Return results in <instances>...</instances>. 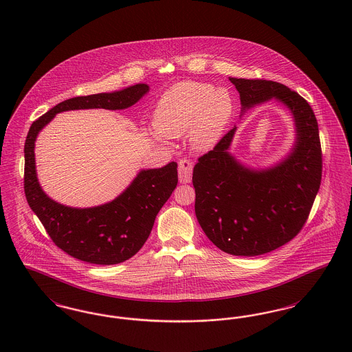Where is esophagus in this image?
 I'll list each match as a JSON object with an SVG mask.
<instances>
[{
    "instance_id": "esophagus-1",
    "label": "esophagus",
    "mask_w": 352,
    "mask_h": 352,
    "mask_svg": "<svg viewBox=\"0 0 352 352\" xmlns=\"http://www.w3.org/2000/svg\"><path fill=\"white\" fill-rule=\"evenodd\" d=\"M192 168H194V164L188 158L179 160V162H178V177H179L181 184H190L191 182Z\"/></svg>"
}]
</instances>
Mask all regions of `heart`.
Here are the masks:
<instances>
[{
	"label": "heart",
	"mask_w": 352,
	"mask_h": 352,
	"mask_svg": "<svg viewBox=\"0 0 352 352\" xmlns=\"http://www.w3.org/2000/svg\"><path fill=\"white\" fill-rule=\"evenodd\" d=\"M234 112L230 92L212 84L182 82L173 85L157 102L151 137L178 138L190 131V142L198 149L211 148L226 129Z\"/></svg>",
	"instance_id": "heart-1"
}]
</instances>
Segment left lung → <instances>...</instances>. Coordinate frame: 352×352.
<instances>
[{
    "label": "left lung",
    "mask_w": 352,
    "mask_h": 352,
    "mask_svg": "<svg viewBox=\"0 0 352 352\" xmlns=\"http://www.w3.org/2000/svg\"><path fill=\"white\" fill-rule=\"evenodd\" d=\"M243 111L280 100L296 122L297 141L283 162L267 170L243 166L228 153L236 128L198 158L192 173L195 215L207 237L226 253L258 256L300 234L322 179L318 122L309 102L286 85L230 78Z\"/></svg>",
    "instance_id": "obj_1"
}]
</instances>
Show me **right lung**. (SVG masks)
<instances>
[{
	"label": "right lung",
	"mask_w": 352,
	"mask_h": 352,
	"mask_svg": "<svg viewBox=\"0 0 352 352\" xmlns=\"http://www.w3.org/2000/svg\"><path fill=\"white\" fill-rule=\"evenodd\" d=\"M149 91L135 84L112 94L62 101L35 120L25 142V195L51 240L69 256L89 264L113 265L131 258L148 240L154 220L178 184L177 164L141 170L115 201L91 208H72L50 199L41 188L34 158L35 138L56 113L72 109H125Z\"/></svg>",
	"instance_id": "right-lung-1"
}]
</instances>
